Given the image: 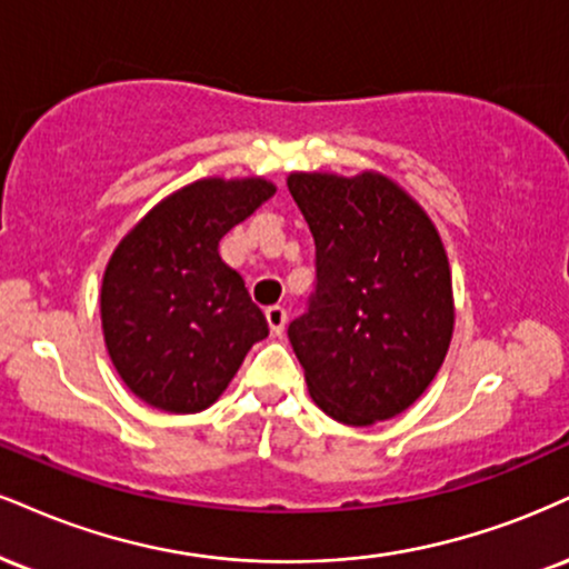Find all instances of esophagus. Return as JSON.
Instances as JSON below:
<instances>
[{
	"mask_svg": "<svg viewBox=\"0 0 569 569\" xmlns=\"http://www.w3.org/2000/svg\"><path fill=\"white\" fill-rule=\"evenodd\" d=\"M264 318H267V328H270L272 337H280V333L286 331V323H289V312H286L283 307H267Z\"/></svg>",
	"mask_w": 569,
	"mask_h": 569,
	"instance_id": "esophagus-1",
	"label": "esophagus"
}]
</instances>
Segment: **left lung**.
<instances>
[{"mask_svg":"<svg viewBox=\"0 0 569 569\" xmlns=\"http://www.w3.org/2000/svg\"><path fill=\"white\" fill-rule=\"evenodd\" d=\"M315 238L310 310L289 326L315 406L347 427L400 416L427 392L453 339L440 232L381 172H291Z\"/></svg>","mask_w":569,"mask_h":569,"instance_id":"left-lung-1","label":"left lung"}]
</instances>
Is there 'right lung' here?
I'll list each match as a JSON object with an SVG mask.
<instances>
[{"label": "right lung", "mask_w": 569, "mask_h": 569, "mask_svg": "<svg viewBox=\"0 0 569 569\" xmlns=\"http://www.w3.org/2000/svg\"><path fill=\"white\" fill-rule=\"evenodd\" d=\"M272 193L264 177H203L161 198L113 249L100 286L102 337L142 402L167 413L207 410L267 337L219 241Z\"/></svg>", "instance_id": "right-lung-1"}]
</instances>
